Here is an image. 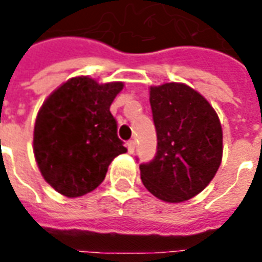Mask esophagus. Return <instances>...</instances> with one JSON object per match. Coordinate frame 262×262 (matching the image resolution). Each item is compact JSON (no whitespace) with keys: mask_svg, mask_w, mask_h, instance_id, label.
I'll use <instances>...</instances> for the list:
<instances>
[{"mask_svg":"<svg viewBox=\"0 0 262 262\" xmlns=\"http://www.w3.org/2000/svg\"><path fill=\"white\" fill-rule=\"evenodd\" d=\"M135 148H136L135 140H129V141H127V151H129V154L135 152Z\"/></svg>","mask_w":262,"mask_h":262,"instance_id":"esophagus-1","label":"esophagus"}]
</instances>
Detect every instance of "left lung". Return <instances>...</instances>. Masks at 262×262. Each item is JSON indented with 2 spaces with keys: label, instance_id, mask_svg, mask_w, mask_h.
<instances>
[{
  "label": "left lung",
  "instance_id": "left-lung-1",
  "mask_svg": "<svg viewBox=\"0 0 262 262\" xmlns=\"http://www.w3.org/2000/svg\"><path fill=\"white\" fill-rule=\"evenodd\" d=\"M157 154L140 165L143 184L165 202L188 201L203 191L223 158V130L209 101L184 83L149 91Z\"/></svg>",
  "mask_w": 262,
  "mask_h": 262
}]
</instances>
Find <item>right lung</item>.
<instances>
[{
	"instance_id": "obj_1",
	"label": "right lung",
	"mask_w": 262,
	"mask_h": 262,
	"mask_svg": "<svg viewBox=\"0 0 262 262\" xmlns=\"http://www.w3.org/2000/svg\"><path fill=\"white\" fill-rule=\"evenodd\" d=\"M122 82L71 78L43 103L34 126V155L47 183L69 198L97 188L113 159L126 152L110 111Z\"/></svg>"
}]
</instances>
